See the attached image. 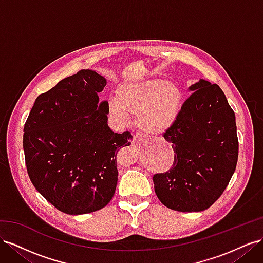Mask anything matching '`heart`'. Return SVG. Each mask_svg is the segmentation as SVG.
<instances>
[{"label":"heart","mask_w":263,"mask_h":263,"mask_svg":"<svg viewBox=\"0 0 263 263\" xmlns=\"http://www.w3.org/2000/svg\"><path fill=\"white\" fill-rule=\"evenodd\" d=\"M180 106V89L161 79L123 83L117 90V100L108 102L110 113L117 118L126 121L128 113L137 115L138 127L149 136L168 129L176 121Z\"/></svg>","instance_id":"heart-1"}]
</instances>
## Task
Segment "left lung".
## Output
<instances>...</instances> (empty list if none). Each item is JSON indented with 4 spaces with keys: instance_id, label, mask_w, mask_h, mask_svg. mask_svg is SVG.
<instances>
[{
    "instance_id": "left-lung-1",
    "label": "left lung",
    "mask_w": 263,
    "mask_h": 263,
    "mask_svg": "<svg viewBox=\"0 0 263 263\" xmlns=\"http://www.w3.org/2000/svg\"><path fill=\"white\" fill-rule=\"evenodd\" d=\"M173 124L163 134L172 145L173 164L154 176L160 202L174 211L208 210L222 194L236 170V117L217 84L203 80L190 86Z\"/></svg>"
}]
</instances>
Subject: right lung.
<instances>
[{
  "label": "right lung",
  "instance_id": "add662e5",
  "mask_svg": "<svg viewBox=\"0 0 263 263\" xmlns=\"http://www.w3.org/2000/svg\"><path fill=\"white\" fill-rule=\"evenodd\" d=\"M106 79L80 70L36 99L24 126L29 179L55 209L81 215L106 206L117 184L116 154L130 145L129 132L107 125L108 103L98 93Z\"/></svg>",
  "mask_w": 263,
  "mask_h": 263
}]
</instances>
